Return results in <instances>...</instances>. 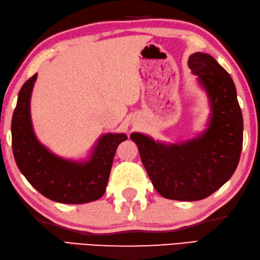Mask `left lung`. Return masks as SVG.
Returning <instances> with one entry per match:
<instances>
[{
    "label": "left lung",
    "instance_id": "left-lung-1",
    "mask_svg": "<svg viewBox=\"0 0 260 260\" xmlns=\"http://www.w3.org/2000/svg\"><path fill=\"white\" fill-rule=\"evenodd\" d=\"M188 66L208 97L207 128L176 144L155 141L140 132L130 138L160 196L196 202L214 193L233 175L242 149L243 119L232 78L213 56L193 53Z\"/></svg>",
    "mask_w": 260,
    "mask_h": 260
}]
</instances>
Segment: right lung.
I'll return each mask as SVG.
<instances>
[{
  "instance_id": "add662e5",
  "label": "right lung",
  "mask_w": 260,
  "mask_h": 260,
  "mask_svg": "<svg viewBox=\"0 0 260 260\" xmlns=\"http://www.w3.org/2000/svg\"><path fill=\"white\" fill-rule=\"evenodd\" d=\"M37 73L18 95L12 116V150L20 172L46 198L62 204H86L100 199L109 182L115 150L124 134H105L84 160L60 157L39 143L34 132L30 99Z\"/></svg>"
}]
</instances>
